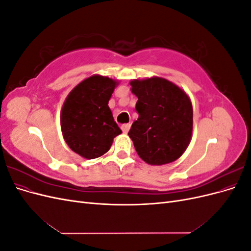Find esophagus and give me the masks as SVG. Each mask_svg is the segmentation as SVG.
Here are the masks:
<instances>
[{"mask_svg":"<svg viewBox=\"0 0 251 251\" xmlns=\"http://www.w3.org/2000/svg\"><path fill=\"white\" fill-rule=\"evenodd\" d=\"M130 127H131L130 124H125V125L121 126V130H123L124 133L126 134L128 132V130H130Z\"/></svg>","mask_w":251,"mask_h":251,"instance_id":"1","label":"esophagus"}]
</instances>
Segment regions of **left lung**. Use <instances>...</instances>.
Wrapping results in <instances>:
<instances>
[{
  "mask_svg": "<svg viewBox=\"0 0 251 251\" xmlns=\"http://www.w3.org/2000/svg\"><path fill=\"white\" fill-rule=\"evenodd\" d=\"M132 93L138 97L128 136L143 161L163 165L177 160L193 134V105L183 90L162 77L134 79Z\"/></svg>",
  "mask_w": 251,
  "mask_h": 251,
  "instance_id": "left-lung-1",
  "label": "left lung"
}]
</instances>
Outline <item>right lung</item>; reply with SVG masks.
<instances>
[{"label": "right lung", "mask_w": 251, "mask_h": 251, "mask_svg": "<svg viewBox=\"0 0 251 251\" xmlns=\"http://www.w3.org/2000/svg\"><path fill=\"white\" fill-rule=\"evenodd\" d=\"M116 80L93 75L79 82L67 96L60 112V127L69 148L86 159L102 156L121 133L109 100Z\"/></svg>", "instance_id": "obj_1"}]
</instances>
